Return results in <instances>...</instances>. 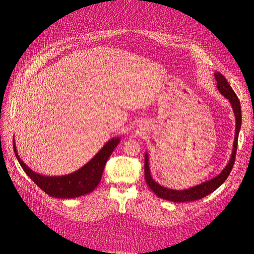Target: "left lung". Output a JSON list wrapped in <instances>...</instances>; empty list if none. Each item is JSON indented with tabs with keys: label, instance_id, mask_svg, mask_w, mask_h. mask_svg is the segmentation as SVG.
Instances as JSON below:
<instances>
[{
	"label": "left lung",
	"instance_id": "1",
	"mask_svg": "<svg viewBox=\"0 0 254 254\" xmlns=\"http://www.w3.org/2000/svg\"><path fill=\"white\" fill-rule=\"evenodd\" d=\"M215 78L217 80V90L219 93L225 96L230 102V105L232 107V110L235 117V134H234V142H233V148L231 157L229 159V162L225 166L216 177L206 180L200 184H197L195 187H190L189 189L184 190H173L170 188H165L161 186L157 181L153 180L152 176L150 174L149 168V155L148 152H145V180L147 186L150 190L155 193L158 197L165 199L168 201L173 202H188V201H195L198 199H201L209 194L213 193L215 190H217L222 183L226 181L229 174L231 173V170L235 161V155L237 149V141H238V134H240V130L242 126V110H241V103L240 99L236 96L235 92L231 88V86L228 83L225 76L216 72L214 74Z\"/></svg>",
	"mask_w": 254,
	"mask_h": 254
}]
</instances>
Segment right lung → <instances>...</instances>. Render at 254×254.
<instances>
[{
    "instance_id": "obj_1",
    "label": "right lung",
    "mask_w": 254,
    "mask_h": 254,
    "mask_svg": "<svg viewBox=\"0 0 254 254\" xmlns=\"http://www.w3.org/2000/svg\"><path fill=\"white\" fill-rule=\"evenodd\" d=\"M120 141V136L112 137L87 164L81 166L77 171L64 176H44L30 170L21 160L14 140L13 150L23 171L38 187L51 197L67 199L87 195L94 190L98 183L101 182L107 160L111 156Z\"/></svg>"
}]
</instances>
